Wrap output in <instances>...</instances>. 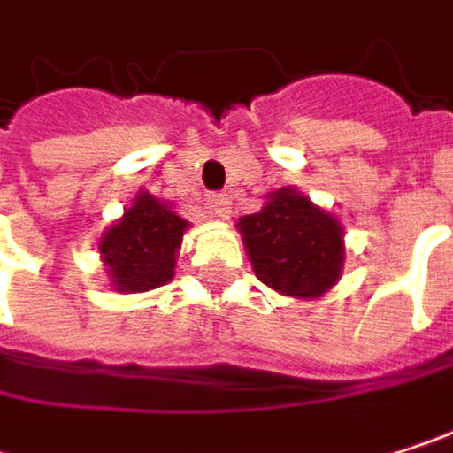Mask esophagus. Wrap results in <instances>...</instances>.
I'll return each instance as SVG.
<instances>
[{"label": "esophagus", "mask_w": 453, "mask_h": 453, "mask_svg": "<svg viewBox=\"0 0 453 453\" xmlns=\"http://www.w3.org/2000/svg\"><path fill=\"white\" fill-rule=\"evenodd\" d=\"M233 202H230V194H212L210 196V210H212V215L215 218H220V220H227L230 215H233V207H230Z\"/></svg>", "instance_id": "1"}]
</instances>
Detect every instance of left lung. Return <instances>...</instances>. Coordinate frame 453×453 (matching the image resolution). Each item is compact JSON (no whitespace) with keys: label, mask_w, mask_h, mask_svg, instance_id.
I'll return each mask as SVG.
<instances>
[{"label":"left lung","mask_w":453,"mask_h":453,"mask_svg":"<svg viewBox=\"0 0 453 453\" xmlns=\"http://www.w3.org/2000/svg\"><path fill=\"white\" fill-rule=\"evenodd\" d=\"M235 227L254 275L283 296L319 299L343 273L341 220L294 186L267 194L262 210L238 218Z\"/></svg>","instance_id":"8db88e82"}]
</instances>
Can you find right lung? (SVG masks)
Instances as JSON below:
<instances>
[{"instance_id":"add662e5","label":"right lung","mask_w":453,"mask_h":453,"mask_svg":"<svg viewBox=\"0 0 453 453\" xmlns=\"http://www.w3.org/2000/svg\"><path fill=\"white\" fill-rule=\"evenodd\" d=\"M188 220L173 204L138 191L123 218L99 238L104 273L118 294H143L173 280Z\"/></svg>"}]
</instances>
